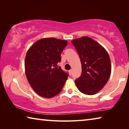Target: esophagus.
<instances>
[{"label":"esophagus","instance_id":"1","mask_svg":"<svg viewBox=\"0 0 129 129\" xmlns=\"http://www.w3.org/2000/svg\"><path fill=\"white\" fill-rule=\"evenodd\" d=\"M69 75H72V70H70V71H69Z\"/></svg>","mask_w":129,"mask_h":129}]
</instances>
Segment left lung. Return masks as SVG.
I'll list each match as a JSON object with an SVG mask.
<instances>
[{
  "mask_svg": "<svg viewBox=\"0 0 129 129\" xmlns=\"http://www.w3.org/2000/svg\"><path fill=\"white\" fill-rule=\"evenodd\" d=\"M79 54L82 73L75 80L77 89L87 95H94L101 90L110 78L111 61L106 50L88 36L71 41Z\"/></svg>",
  "mask_w": 129,
  "mask_h": 129,
  "instance_id": "1",
  "label": "left lung"
}]
</instances>
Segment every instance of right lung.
Wrapping results in <instances>:
<instances>
[{
  "label": "right lung",
  "mask_w": 129,
  "mask_h": 129,
  "mask_svg": "<svg viewBox=\"0 0 129 129\" xmlns=\"http://www.w3.org/2000/svg\"><path fill=\"white\" fill-rule=\"evenodd\" d=\"M67 40L43 38L34 43L26 54V77L33 90L41 97L50 99L60 93L68 74L58 66Z\"/></svg>",
  "instance_id": "1"
}]
</instances>
